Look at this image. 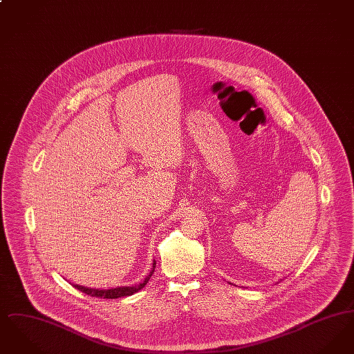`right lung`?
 <instances>
[{"mask_svg":"<svg viewBox=\"0 0 354 354\" xmlns=\"http://www.w3.org/2000/svg\"><path fill=\"white\" fill-rule=\"evenodd\" d=\"M155 260H153V264H152V270L147 277L145 279L143 283L138 284V286H119V288H113V289H91V288H84L82 286H74L78 290L84 292L86 295L91 296V297H100V299H119V297H124V296H131L136 292H139L142 288H145V286L149 283L150 277L155 270Z\"/></svg>","mask_w":354,"mask_h":354,"instance_id":"obj_1","label":"right lung"}]
</instances>
